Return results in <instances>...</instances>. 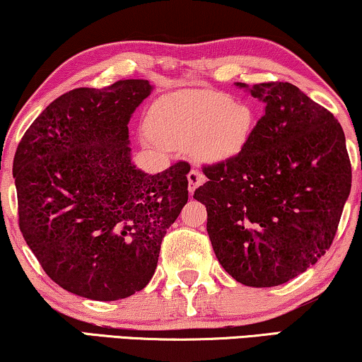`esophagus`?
<instances>
[{
	"label": "esophagus",
	"instance_id": "34e87169",
	"mask_svg": "<svg viewBox=\"0 0 362 362\" xmlns=\"http://www.w3.org/2000/svg\"><path fill=\"white\" fill-rule=\"evenodd\" d=\"M187 181H189V192L192 194L194 191H196L197 186H201L206 182V176H204L201 171L191 170L189 175H187Z\"/></svg>",
	"mask_w": 362,
	"mask_h": 362
}]
</instances>
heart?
Listing matches in <instances>:
<instances>
[{
	"instance_id": "obj_1",
	"label": "heart",
	"mask_w": 362,
	"mask_h": 362,
	"mask_svg": "<svg viewBox=\"0 0 362 362\" xmlns=\"http://www.w3.org/2000/svg\"><path fill=\"white\" fill-rule=\"evenodd\" d=\"M256 125L253 109L227 94L182 91L150 107L145 145L192 150L201 163H227L250 145Z\"/></svg>"
}]
</instances>
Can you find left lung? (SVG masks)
<instances>
[{
    "label": "left lung",
    "mask_w": 362,
    "mask_h": 362,
    "mask_svg": "<svg viewBox=\"0 0 362 362\" xmlns=\"http://www.w3.org/2000/svg\"><path fill=\"white\" fill-rule=\"evenodd\" d=\"M264 114L238 158L204 166L194 199L222 268L250 287L284 284L322 258L351 191L341 125L291 83L248 88Z\"/></svg>",
    "instance_id": "left-lung-1"
}]
</instances>
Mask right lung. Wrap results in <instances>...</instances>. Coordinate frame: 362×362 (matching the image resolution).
Masks as SVG:
<instances>
[{
	"mask_svg": "<svg viewBox=\"0 0 362 362\" xmlns=\"http://www.w3.org/2000/svg\"><path fill=\"white\" fill-rule=\"evenodd\" d=\"M151 90L146 80H120L68 91L16 150L23 237L47 276L80 297L106 302L142 291L187 202L189 163L146 175L130 161L127 124Z\"/></svg>",
	"mask_w": 362,
	"mask_h": 362,
	"instance_id": "obj_1",
	"label": "right lung"
}]
</instances>
